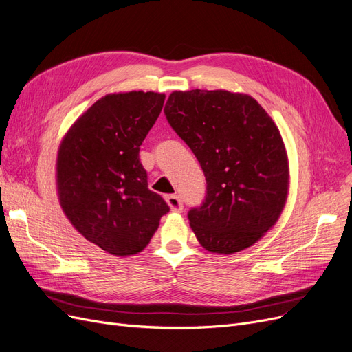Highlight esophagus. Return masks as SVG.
<instances>
[{
    "label": "esophagus",
    "instance_id": "1",
    "mask_svg": "<svg viewBox=\"0 0 352 352\" xmlns=\"http://www.w3.org/2000/svg\"><path fill=\"white\" fill-rule=\"evenodd\" d=\"M166 203H168V206L171 207V210L173 212H183V209H184V204H183V200H181V197H178V196H168L166 197Z\"/></svg>",
    "mask_w": 352,
    "mask_h": 352
}]
</instances>
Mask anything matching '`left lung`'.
<instances>
[{
    "instance_id": "obj_1",
    "label": "left lung",
    "mask_w": 352,
    "mask_h": 352,
    "mask_svg": "<svg viewBox=\"0 0 352 352\" xmlns=\"http://www.w3.org/2000/svg\"><path fill=\"white\" fill-rule=\"evenodd\" d=\"M164 113L206 177V196L188 212L207 251L239 252L274 226L287 199L289 162L277 126L246 94L174 91Z\"/></svg>"
}]
</instances>
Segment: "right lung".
Wrapping results in <instances>:
<instances>
[{"label": "right lung", "mask_w": 352, "mask_h": 352, "mask_svg": "<svg viewBox=\"0 0 352 352\" xmlns=\"http://www.w3.org/2000/svg\"><path fill=\"white\" fill-rule=\"evenodd\" d=\"M164 101V94L151 91L109 94L62 140L56 168L62 209L85 239L111 255L140 252L169 212L160 194L148 188L139 160Z\"/></svg>", "instance_id": "1"}]
</instances>
